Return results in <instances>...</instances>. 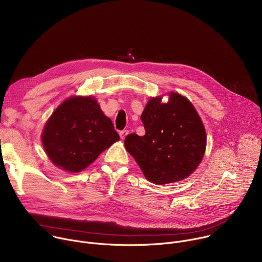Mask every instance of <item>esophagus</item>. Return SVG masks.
<instances>
[{
    "mask_svg": "<svg viewBox=\"0 0 262 262\" xmlns=\"http://www.w3.org/2000/svg\"><path fill=\"white\" fill-rule=\"evenodd\" d=\"M119 135H120V138L123 140V139H125V137L128 135V130L123 129V130H121V132L119 133Z\"/></svg>",
    "mask_w": 262,
    "mask_h": 262,
    "instance_id": "1",
    "label": "esophagus"
}]
</instances>
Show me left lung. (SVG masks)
<instances>
[{"mask_svg":"<svg viewBox=\"0 0 262 262\" xmlns=\"http://www.w3.org/2000/svg\"><path fill=\"white\" fill-rule=\"evenodd\" d=\"M141 120L145 135L130 134L124 146L147 180L156 184L180 181L190 176L203 159L206 133L192 102L171 92L169 101L151 97Z\"/></svg>","mask_w":262,"mask_h":262,"instance_id":"obj_1","label":"left lung"}]
</instances>
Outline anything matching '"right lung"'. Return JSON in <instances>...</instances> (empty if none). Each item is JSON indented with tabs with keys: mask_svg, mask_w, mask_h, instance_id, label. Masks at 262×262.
I'll return each mask as SVG.
<instances>
[{
	"mask_svg": "<svg viewBox=\"0 0 262 262\" xmlns=\"http://www.w3.org/2000/svg\"><path fill=\"white\" fill-rule=\"evenodd\" d=\"M41 139L55 166L77 173L120 138L96 99L72 96L55 110L45 125Z\"/></svg>",
	"mask_w": 262,
	"mask_h": 262,
	"instance_id": "right-lung-1",
	"label": "right lung"
}]
</instances>
